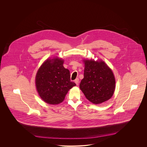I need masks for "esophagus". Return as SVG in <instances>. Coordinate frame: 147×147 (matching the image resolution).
<instances>
[{"mask_svg": "<svg viewBox=\"0 0 147 147\" xmlns=\"http://www.w3.org/2000/svg\"><path fill=\"white\" fill-rule=\"evenodd\" d=\"M75 83H76V84L77 85H78L79 83V79H78V78H77V79H75Z\"/></svg>", "mask_w": 147, "mask_h": 147, "instance_id": "1", "label": "esophagus"}]
</instances>
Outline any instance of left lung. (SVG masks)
Instances as JSON below:
<instances>
[{
    "mask_svg": "<svg viewBox=\"0 0 147 147\" xmlns=\"http://www.w3.org/2000/svg\"><path fill=\"white\" fill-rule=\"evenodd\" d=\"M84 78L80 88L85 97L94 104L109 100L114 94L115 80L111 69L100 60H84Z\"/></svg>",
    "mask_w": 147,
    "mask_h": 147,
    "instance_id": "obj_1",
    "label": "left lung"
}]
</instances>
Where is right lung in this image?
Instances as JSON below:
<instances>
[{
	"label": "right lung",
	"mask_w": 147,
	"mask_h": 147,
	"mask_svg": "<svg viewBox=\"0 0 147 147\" xmlns=\"http://www.w3.org/2000/svg\"><path fill=\"white\" fill-rule=\"evenodd\" d=\"M63 62L61 58L48 59L36 74L37 92L43 101L50 105L63 102L68 90L76 85L71 81L69 71L63 67Z\"/></svg>",
	"instance_id": "1"
}]
</instances>
